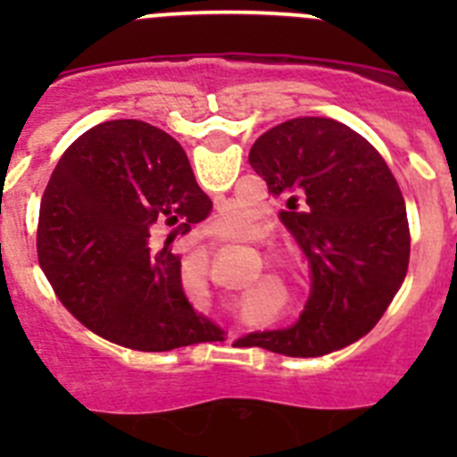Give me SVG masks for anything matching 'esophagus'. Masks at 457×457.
Returning a JSON list of instances; mask_svg holds the SVG:
<instances>
[{
    "label": "esophagus",
    "instance_id": "obj_1",
    "mask_svg": "<svg viewBox=\"0 0 457 457\" xmlns=\"http://www.w3.org/2000/svg\"><path fill=\"white\" fill-rule=\"evenodd\" d=\"M210 245H212V247H215V242H210Z\"/></svg>",
    "mask_w": 457,
    "mask_h": 457
}]
</instances>
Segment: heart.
Segmentation results:
<instances>
[{"label":"heart","mask_w":457,"mask_h":457,"mask_svg":"<svg viewBox=\"0 0 457 457\" xmlns=\"http://www.w3.org/2000/svg\"><path fill=\"white\" fill-rule=\"evenodd\" d=\"M212 231L221 237H231V240H242L249 237L256 231V220L252 212L240 208H226L212 224Z\"/></svg>","instance_id":"b5f03b06"}]
</instances>
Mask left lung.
I'll return each instance as SVG.
<instances>
[{"label": "left lung", "instance_id": "obj_1", "mask_svg": "<svg viewBox=\"0 0 457 457\" xmlns=\"http://www.w3.org/2000/svg\"><path fill=\"white\" fill-rule=\"evenodd\" d=\"M249 164L284 201L278 220L309 261L311 293L295 325L242 343L290 357L345 348L373 329L407 274L410 226L394 173L359 132L325 116L270 128Z\"/></svg>", "mask_w": 457, "mask_h": 457}]
</instances>
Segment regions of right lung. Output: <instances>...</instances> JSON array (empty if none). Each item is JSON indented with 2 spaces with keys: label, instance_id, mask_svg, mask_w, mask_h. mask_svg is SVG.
<instances>
[{
  "label": "right lung",
  "instance_id": "obj_1",
  "mask_svg": "<svg viewBox=\"0 0 457 457\" xmlns=\"http://www.w3.org/2000/svg\"><path fill=\"white\" fill-rule=\"evenodd\" d=\"M212 201L179 141L135 119L72 141L40 199L38 263L62 304L91 332L141 353L224 341L189 304L169 245Z\"/></svg>",
  "mask_w": 457,
  "mask_h": 457
}]
</instances>
